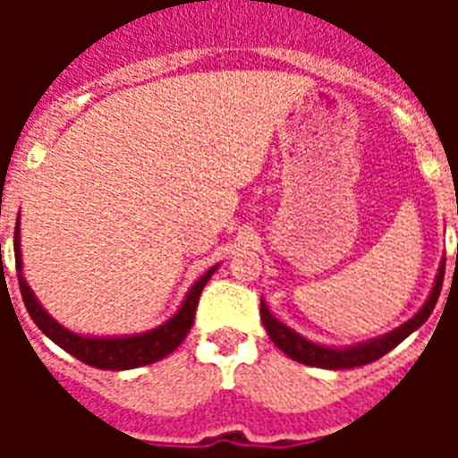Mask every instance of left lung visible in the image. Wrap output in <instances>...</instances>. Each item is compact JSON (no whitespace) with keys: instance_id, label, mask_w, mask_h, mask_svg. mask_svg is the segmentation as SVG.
I'll list each match as a JSON object with an SVG mask.
<instances>
[{"instance_id":"1","label":"left lung","mask_w":458,"mask_h":458,"mask_svg":"<svg viewBox=\"0 0 458 458\" xmlns=\"http://www.w3.org/2000/svg\"><path fill=\"white\" fill-rule=\"evenodd\" d=\"M442 280H445V259H442L440 268H437L433 290L428 294L426 304L420 306L411 318L402 323L399 327H394V330H390V333L377 335V337H370V340L356 342V344H347V347H335V344H320V342L309 340V337L300 335L290 326H285L283 320L276 318L264 300H261V323H264L268 337L278 344L280 352H285L293 361L327 370L356 369V366H366V363L376 361V359L385 356L387 352H392L399 342H404L413 330H419L430 318V313H433L435 304H437V297H440Z\"/></svg>"}]
</instances>
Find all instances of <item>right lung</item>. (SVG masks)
<instances>
[{
    "mask_svg": "<svg viewBox=\"0 0 458 458\" xmlns=\"http://www.w3.org/2000/svg\"><path fill=\"white\" fill-rule=\"evenodd\" d=\"M13 257H16L21 297H23L25 309L30 313V318L35 320V326L54 344H59L64 352L73 354L78 361L102 370L140 369V366L161 361L164 356L173 354L180 347V342L187 337L190 327H192L201 290L211 280V276L218 271V264H216L204 276L194 280L192 287L187 290L185 300L180 301L178 311L173 313L168 320H164L161 326L152 327V330L135 335H82L73 333L71 327L61 326L59 320L52 318V313L39 304V300L28 285V280L23 276V254H21V214H18L16 230H13Z\"/></svg>",
    "mask_w": 458,
    "mask_h": 458,
    "instance_id": "1",
    "label": "right lung"
}]
</instances>
